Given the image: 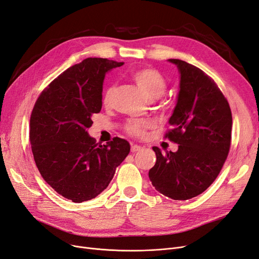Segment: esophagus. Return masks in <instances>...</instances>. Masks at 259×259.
<instances>
[{
    "instance_id": "1",
    "label": "esophagus",
    "mask_w": 259,
    "mask_h": 259,
    "mask_svg": "<svg viewBox=\"0 0 259 259\" xmlns=\"http://www.w3.org/2000/svg\"><path fill=\"white\" fill-rule=\"evenodd\" d=\"M131 150H132V152H133V153H136V152L142 151V150H143V148H142V147H140V146H137V144H133L132 148H131Z\"/></svg>"
}]
</instances>
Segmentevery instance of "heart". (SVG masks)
<instances>
[{"mask_svg": "<svg viewBox=\"0 0 259 259\" xmlns=\"http://www.w3.org/2000/svg\"><path fill=\"white\" fill-rule=\"evenodd\" d=\"M131 77L136 82L138 87L146 94L150 99H158L160 98L165 90H167V81L164 77L159 73L157 70L151 68L138 69L133 71ZM116 86H110L107 88L104 95V103L109 105L113 95H115ZM150 127V123L146 121L132 120L127 124V131L134 136L143 135L144 131Z\"/></svg>", "mask_w": 259, "mask_h": 259, "instance_id": "heart-1", "label": "heart"}]
</instances>
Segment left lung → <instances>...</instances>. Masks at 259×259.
Returning a JSON list of instances; mask_svg holds the SVG:
<instances>
[{
  "instance_id": "8db88e82",
  "label": "left lung",
  "mask_w": 259,
  "mask_h": 259,
  "mask_svg": "<svg viewBox=\"0 0 259 259\" xmlns=\"http://www.w3.org/2000/svg\"><path fill=\"white\" fill-rule=\"evenodd\" d=\"M178 67L180 91L165 134L179 144L162 154L153 147L156 162L149 171L152 185L173 200H189L207 189L229 155L232 111L221 90L207 74L184 60L168 59Z\"/></svg>"
}]
</instances>
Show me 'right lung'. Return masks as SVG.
Instances as JSON below:
<instances>
[{"mask_svg": "<svg viewBox=\"0 0 259 259\" xmlns=\"http://www.w3.org/2000/svg\"><path fill=\"white\" fill-rule=\"evenodd\" d=\"M123 64L86 58L52 81L33 108L29 141L37 168L52 188L74 203L106 189L131 151L126 140L116 137L101 146L88 134L92 116L102 108L105 75Z\"/></svg>", "mask_w": 259, "mask_h": 259, "instance_id": "obj_1", "label": "right lung"}]
</instances>
